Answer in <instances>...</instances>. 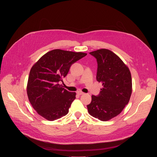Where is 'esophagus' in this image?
<instances>
[{"label": "esophagus", "instance_id": "1", "mask_svg": "<svg viewBox=\"0 0 157 157\" xmlns=\"http://www.w3.org/2000/svg\"><path fill=\"white\" fill-rule=\"evenodd\" d=\"M77 94H78V95H82V94H84V93L83 92H82V91H78V92H77Z\"/></svg>", "mask_w": 157, "mask_h": 157}]
</instances>
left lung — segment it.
Listing matches in <instances>:
<instances>
[{"mask_svg":"<svg viewBox=\"0 0 157 157\" xmlns=\"http://www.w3.org/2000/svg\"><path fill=\"white\" fill-rule=\"evenodd\" d=\"M98 63L96 79L102 88L98 96H92L87 105L88 112L94 117L107 121L119 115L128 104L132 94L130 70L122 59L107 49L89 53Z\"/></svg>","mask_w":157,"mask_h":157,"instance_id":"obj_1","label":"left lung"}]
</instances>
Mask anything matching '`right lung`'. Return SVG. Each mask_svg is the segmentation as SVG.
<instances>
[{
  "mask_svg": "<svg viewBox=\"0 0 157 157\" xmlns=\"http://www.w3.org/2000/svg\"><path fill=\"white\" fill-rule=\"evenodd\" d=\"M86 55L56 49L44 54L32 66L27 92L39 115L53 121L68 113L76 93L67 91L59 83L63 82L71 66Z\"/></svg>",
  "mask_w": 157,
  "mask_h": 157,
  "instance_id": "1",
  "label": "right lung"
}]
</instances>
